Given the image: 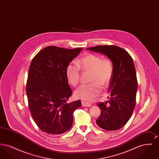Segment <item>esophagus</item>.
Instances as JSON below:
<instances>
[{
    "label": "esophagus",
    "instance_id": "obj_1",
    "mask_svg": "<svg viewBox=\"0 0 159 159\" xmlns=\"http://www.w3.org/2000/svg\"><path fill=\"white\" fill-rule=\"evenodd\" d=\"M82 105L83 107H90L91 106V104H90L89 102H85V101H82Z\"/></svg>",
    "mask_w": 159,
    "mask_h": 159
}]
</instances>
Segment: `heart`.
<instances>
[{
  "mask_svg": "<svg viewBox=\"0 0 159 159\" xmlns=\"http://www.w3.org/2000/svg\"><path fill=\"white\" fill-rule=\"evenodd\" d=\"M80 69L91 73L89 84L80 86L75 92L76 98L86 101H92L98 95L101 86H107L113 75V64L108 58H102L99 55L88 53L82 57L77 64H69L66 68L68 82L76 86L80 82Z\"/></svg>",
  "mask_w": 159,
  "mask_h": 159,
  "instance_id": "obj_1",
  "label": "heart"
}]
</instances>
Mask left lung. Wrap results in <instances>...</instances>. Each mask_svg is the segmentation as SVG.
<instances>
[{"mask_svg":"<svg viewBox=\"0 0 159 159\" xmlns=\"http://www.w3.org/2000/svg\"><path fill=\"white\" fill-rule=\"evenodd\" d=\"M87 49L105 55L113 64L109 100L97 104L101 111L96 123L107 130H118L128 121L136 104L138 82L134 61L126 51L117 46L99 45Z\"/></svg>","mask_w":159,"mask_h":159,"instance_id":"left-lung-1","label":"left lung"}]
</instances>
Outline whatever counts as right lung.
I'll list each match as a JSON object with an SVG mask.
<instances>
[{"mask_svg":"<svg viewBox=\"0 0 159 159\" xmlns=\"http://www.w3.org/2000/svg\"><path fill=\"white\" fill-rule=\"evenodd\" d=\"M82 49L49 46L31 62L26 86L29 107L34 121L46 134L58 135L68 130L75 110L81 107L80 100L67 102L73 92L66 68Z\"/></svg>","mask_w":159,"mask_h":159,"instance_id":"1","label":"right lung"}]
</instances>
